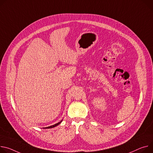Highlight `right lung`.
Returning <instances> with one entry per match:
<instances>
[{
	"mask_svg": "<svg viewBox=\"0 0 153 153\" xmlns=\"http://www.w3.org/2000/svg\"><path fill=\"white\" fill-rule=\"evenodd\" d=\"M62 121H60V122H59V123H57V124H54V125H52V126H49V127H47V128H45V129H49V128H53V127H55V126H57V125H59L61 122H62Z\"/></svg>",
	"mask_w": 153,
	"mask_h": 153,
	"instance_id": "add662e5",
	"label": "right lung"
}]
</instances>
